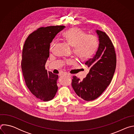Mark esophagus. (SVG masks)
<instances>
[{
    "mask_svg": "<svg viewBox=\"0 0 134 134\" xmlns=\"http://www.w3.org/2000/svg\"><path fill=\"white\" fill-rule=\"evenodd\" d=\"M63 75H65V76H67V77H71V75H69V74H64Z\"/></svg>",
    "mask_w": 134,
    "mask_h": 134,
    "instance_id": "esophagus-1",
    "label": "esophagus"
}]
</instances>
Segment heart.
Wrapping results in <instances>:
<instances>
[{
  "label": "heart",
  "instance_id": "b5f03b06",
  "mask_svg": "<svg viewBox=\"0 0 134 134\" xmlns=\"http://www.w3.org/2000/svg\"><path fill=\"white\" fill-rule=\"evenodd\" d=\"M63 37L69 46L74 48V54L81 60H86L91 58L99 47V40L96 36L86 34L78 27L69 29L63 33ZM54 44L53 41L51 43L50 49L54 47Z\"/></svg>",
  "mask_w": 134,
  "mask_h": 134
}]
</instances>
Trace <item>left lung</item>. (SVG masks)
<instances>
[{"label":"left lung","instance_id":"left-lung-1","mask_svg":"<svg viewBox=\"0 0 134 134\" xmlns=\"http://www.w3.org/2000/svg\"><path fill=\"white\" fill-rule=\"evenodd\" d=\"M95 31L99 37L98 49L93 58L85 63L90 71L82 81L73 76L71 83L76 94L87 101L100 96L110 84L116 67L115 50L109 37L104 32Z\"/></svg>","mask_w":134,"mask_h":134}]
</instances>
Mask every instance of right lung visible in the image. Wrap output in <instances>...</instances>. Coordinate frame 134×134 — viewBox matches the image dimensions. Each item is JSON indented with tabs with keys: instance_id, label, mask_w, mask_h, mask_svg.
<instances>
[{
	"instance_id": "obj_1",
	"label": "right lung",
	"mask_w": 134,
	"mask_h": 134,
	"mask_svg": "<svg viewBox=\"0 0 134 134\" xmlns=\"http://www.w3.org/2000/svg\"><path fill=\"white\" fill-rule=\"evenodd\" d=\"M65 26L42 27L30 34L22 51V70L26 85L37 99L48 101L58 90V75L47 71L45 65L49 57L50 43Z\"/></svg>"
}]
</instances>
